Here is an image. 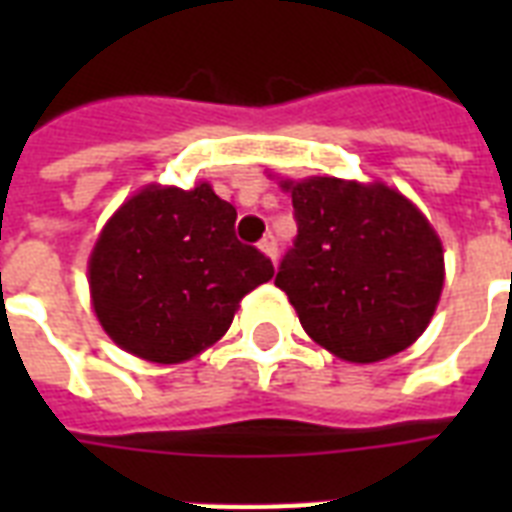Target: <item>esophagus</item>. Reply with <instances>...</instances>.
<instances>
[{
	"mask_svg": "<svg viewBox=\"0 0 512 512\" xmlns=\"http://www.w3.org/2000/svg\"><path fill=\"white\" fill-rule=\"evenodd\" d=\"M260 252H263L265 257H271L273 263H276V257H279V249H276V236H271V233H268V236L260 241Z\"/></svg>",
	"mask_w": 512,
	"mask_h": 512,
	"instance_id": "obj_1",
	"label": "esophagus"
}]
</instances>
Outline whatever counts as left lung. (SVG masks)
Instances as JSON below:
<instances>
[{"mask_svg":"<svg viewBox=\"0 0 512 512\" xmlns=\"http://www.w3.org/2000/svg\"><path fill=\"white\" fill-rule=\"evenodd\" d=\"M297 217L284 289L316 345L350 364L406 350L428 329L444 289V244L412 199L382 180L279 177Z\"/></svg>","mask_w":512,"mask_h":512,"instance_id":"1","label":"left lung"}]
</instances>
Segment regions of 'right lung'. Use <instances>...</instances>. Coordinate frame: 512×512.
I'll return each mask as SVG.
<instances>
[{
    "label": "right lung",
    "instance_id": "1",
    "mask_svg": "<svg viewBox=\"0 0 512 512\" xmlns=\"http://www.w3.org/2000/svg\"><path fill=\"white\" fill-rule=\"evenodd\" d=\"M236 209L207 180L148 183L100 228L87 260L90 303L122 350L183 364L228 332L241 297L273 279L271 260L233 233Z\"/></svg>",
    "mask_w": 512,
    "mask_h": 512
}]
</instances>
